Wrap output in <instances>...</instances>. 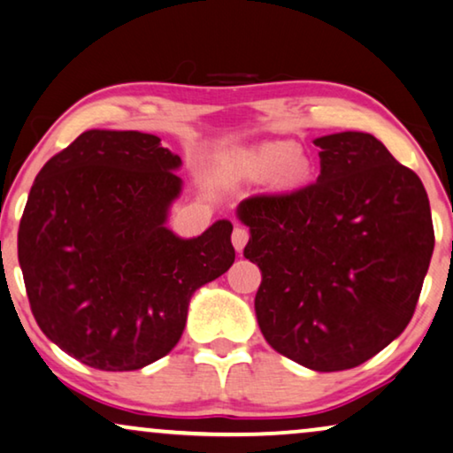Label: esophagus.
<instances>
[{"label": "esophagus", "mask_w": 453, "mask_h": 453, "mask_svg": "<svg viewBox=\"0 0 453 453\" xmlns=\"http://www.w3.org/2000/svg\"><path fill=\"white\" fill-rule=\"evenodd\" d=\"M246 242H249V230H246V227H242V226H236L234 227V232H232V244H234V249H236L238 252L244 249L246 246Z\"/></svg>", "instance_id": "34e87169"}]
</instances>
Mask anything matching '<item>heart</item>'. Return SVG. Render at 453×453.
Masks as SVG:
<instances>
[{
  "mask_svg": "<svg viewBox=\"0 0 453 453\" xmlns=\"http://www.w3.org/2000/svg\"><path fill=\"white\" fill-rule=\"evenodd\" d=\"M244 170L252 178H269L277 170V180L283 186H294L306 178L309 164L294 153L289 142H265L244 155Z\"/></svg>",
  "mask_w": 453,
  "mask_h": 453,
  "instance_id": "b5f03b06",
  "label": "heart"
}]
</instances>
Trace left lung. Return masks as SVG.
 <instances>
[{"label": "left lung", "instance_id": "8db88e82", "mask_svg": "<svg viewBox=\"0 0 453 453\" xmlns=\"http://www.w3.org/2000/svg\"><path fill=\"white\" fill-rule=\"evenodd\" d=\"M317 182L238 204L244 257L263 281L255 312L275 352L319 372L346 371L406 329L435 232L420 178L366 132L317 138Z\"/></svg>", "mask_w": 453, "mask_h": 453}]
</instances>
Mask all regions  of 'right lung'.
Masks as SVG:
<instances>
[{
	"instance_id": "right-lung-1",
	"label": "right lung",
	"mask_w": 453,
	"mask_h": 453,
	"mask_svg": "<svg viewBox=\"0 0 453 453\" xmlns=\"http://www.w3.org/2000/svg\"><path fill=\"white\" fill-rule=\"evenodd\" d=\"M182 159L136 130H87L35 178L18 261L30 311L50 340L99 371L164 358L192 294L232 267V223L196 238L167 223Z\"/></svg>"
}]
</instances>
